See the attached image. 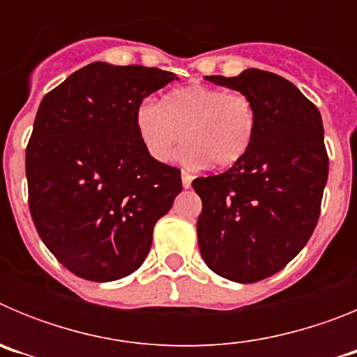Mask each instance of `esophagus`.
I'll return each mask as SVG.
<instances>
[{
	"mask_svg": "<svg viewBox=\"0 0 357 357\" xmlns=\"http://www.w3.org/2000/svg\"><path fill=\"white\" fill-rule=\"evenodd\" d=\"M191 182H193V175L189 172H182V185H184L185 189L191 188Z\"/></svg>",
	"mask_w": 357,
	"mask_h": 357,
	"instance_id": "1",
	"label": "esophagus"
}]
</instances>
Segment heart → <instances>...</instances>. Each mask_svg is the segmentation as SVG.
I'll list each match as a JSON object with an SVG mask.
<instances>
[{
  "mask_svg": "<svg viewBox=\"0 0 357 357\" xmlns=\"http://www.w3.org/2000/svg\"><path fill=\"white\" fill-rule=\"evenodd\" d=\"M255 127L257 110L247 94L206 85L169 91L160 103L143 100L135 109V130L148 155L168 162L185 137L178 159L189 168L209 160L218 168L236 164L250 148Z\"/></svg>",
  "mask_w": 357,
  "mask_h": 357,
  "instance_id": "1",
  "label": "heart"
}]
</instances>
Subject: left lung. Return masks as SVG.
<instances>
[{
  "label": "left lung",
  "mask_w": 357,
  "mask_h": 357,
  "mask_svg": "<svg viewBox=\"0 0 357 357\" xmlns=\"http://www.w3.org/2000/svg\"><path fill=\"white\" fill-rule=\"evenodd\" d=\"M207 80L247 94L257 110L243 159L193 181L202 257L220 277L248 284L280 272L313 234L329 175L324 125L317 107L275 73Z\"/></svg>",
  "instance_id": "1"
}]
</instances>
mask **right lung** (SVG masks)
I'll use <instances>...</instances> for the list:
<instances>
[{
	"label": "right lung",
	"mask_w": 357,
	"mask_h": 357,
	"mask_svg": "<svg viewBox=\"0 0 357 357\" xmlns=\"http://www.w3.org/2000/svg\"><path fill=\"white\" fill-rule=\"evenodd\" d=\"M173 80L159 68L93 62L40 102L26 146L28 206L44 245L82 279L134 273L182 191L181 169L151 159L135 130L137 105Z\"/></svg>",
	"instance_id": "1"
}]
</instances>
